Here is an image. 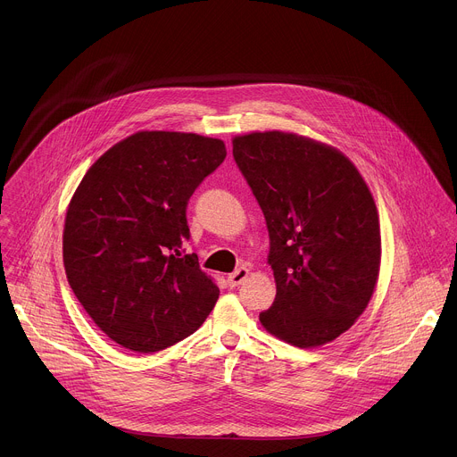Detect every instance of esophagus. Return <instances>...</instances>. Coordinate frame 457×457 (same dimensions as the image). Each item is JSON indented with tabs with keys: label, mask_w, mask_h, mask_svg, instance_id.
I'll list each match as a JSON object with an SVG mask.
<instances>
[{
	"label": "esophagus",
	"mask_w": 457,
	"mask_h": 457,
	"mask_svg": "<svg viewBox=\"0 0 457 457\" xmlns=\"http://www.w3.org/2000/svg\"><path fill=\"white\" fill-rule=\"evenodd\" d=\"M247 277H249V270H247V268H238L235 273H231V275L228 277V282H229L231 287H237V286H240Z\"/></svg>",
	"instance_id": "esophagus-1"
}]
</instances>
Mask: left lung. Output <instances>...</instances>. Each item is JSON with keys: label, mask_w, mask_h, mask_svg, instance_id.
Segmentation results:
<instances>
[{"label": "left lung", "mask_w": 457, "mask_h": 457, "mask_svg": "<svg viewBox=\"0 0 457 457\" xmlns=\"http://www.w3.org/2000/svg\"><path fill=\"white\" fill-rule=\"evenodd\" d=\"M231 143L271 240L277 296L260 323L300 349L337 340L367 309L379 277V217L365 179L335 146L293 132Z\"/></svg>", "instance_id": "left-lung-1"}]
</instances>
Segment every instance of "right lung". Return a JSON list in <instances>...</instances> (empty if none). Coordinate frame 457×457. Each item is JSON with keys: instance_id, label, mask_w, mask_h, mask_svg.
<instances>
[{"instance_id": "1", "label": "right lung", "mask_w": 457, "mask_h": 457, "mask_svg": "<svg viewBox=\"0 0 457 457\" xmlns=\"http://www.w3.org/2000/svg\"><path fill=\"white\" fill-rule=\"evenodd\" d=\"M226 157L220 139L143 129L85 173L64 217L62 264L97 328L137 353L162 351L197 331L219 298L199 268L186 206Z\"/></svg>"}]
</instances>
